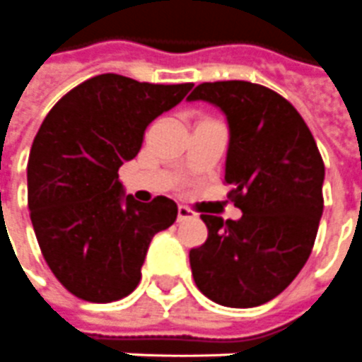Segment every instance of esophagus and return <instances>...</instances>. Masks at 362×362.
Masks as SVG:
<instances>
[{
	"instance_id": "1",
	"label": "esophagus",
	"mask_w": 362,
	"mask_h": 362,
	"mask_svg": "<svg viewBox=\"0 0 362 362\" xmlns=\"http://www.w3.org/2000/svg\"><path fill=\"white\" fill-rule=\"evenodd\" d=\"M189 218H197V214H194L191 209H187V206L181 204V206L177 209V220H179V222H183V220H189Z\"/></svg>"
}]
</instances>
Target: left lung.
<instances>
[{
  "instance_id": "8db88e82",
  "label": "left lung",
  "mask_w": 362,
  "mask_h": 362,
  "mask_svg": "<svg viewBox=\"0 0 362 362\" xmlns=\"http://www.w3.org/2000/svg\"><path fill=\"white\" fill-rule=\"evenodd\" d=\"M220 107L230 127L228 199L240 220L201 214L209 238L189 251L199 291L230 308L279 296L308 261L324 212V160L283 95L251 81L201 83L189 101Z\"/></svg>"
}]
</instances>
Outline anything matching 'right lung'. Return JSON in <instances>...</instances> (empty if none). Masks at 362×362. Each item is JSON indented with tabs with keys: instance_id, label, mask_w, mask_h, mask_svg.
Returning <instances> with one entry per match:
<instances>
[{
	"instance_id": "1",
	"label": "right lung",
	"mask_w": 362,
	"mask_h": 362,
	"mask_svg": "<svg viewBox=\"0 0 362 362\" xmlns=\"http://www.w3.org/2000/svg\"><path fill=\"white\" fill-rule=\"evenodd\" d=\"M191 87L101 74L42 120L27 163L30 222L48 267L74 296L97 304L128 296L152 238L175 222L168 197H124L119 168L138 156L148 124Z\"/></svg>"
}]
</instances>
